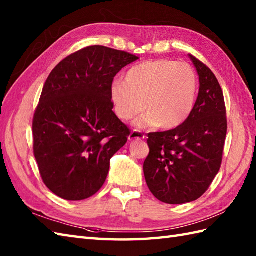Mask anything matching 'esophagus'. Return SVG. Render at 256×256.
<instances>
[{"label": "esophagus", "instance_id": "obj_1", "mask_svg": "<svg viewBox=\"0 0 256 256\" xmlns=\"http://www.w3.org/2000/svg\"><path fill=\"white\" fill-rule=\"evenodd\" d=\"M146 136L145 134H143L140 131H136V130H134V131L130 134L128 136V140H144Z\"/></svg>", "mask_w": 256, "mask_h": 256}]
</instances>
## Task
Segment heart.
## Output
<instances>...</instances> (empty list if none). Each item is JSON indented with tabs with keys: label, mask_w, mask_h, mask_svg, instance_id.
I'll list each match as a JSON object with an SVG mask.
<instances>
[{
	"label": "heart",
	"mask_w": 256,
	"mask_h": 256,
	"mask_svg": "<svg viewBox=\"0 0 256 256\" xmlns=\"http://www.w3.org/2000/svg\"><path fill=\"white\" fill-rule=\"evenodd\" d=\"M198 80L194 68L170 59L145 62L128 69L122 82L111 86V102L116 116L130 121L142 111L140 128L155 125L172 130L190 116L197 98Z\"/></svg>",
	"instance_id": "heart-1"
}]
</instances>
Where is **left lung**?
Returning <instances> with one entry per match:
<instances>
[{"label": "left lung", "mask_w": 256, "mask_h": 256, "mask_svg": "<svg viewBox=\"0 0 256 256\" xmlns=\"http://www.w3.org/2000/svg\"><path fill=\"white\" fill-rule=\"evenodd\" d=\"M199 74V94L178 128L150 133L144 162L146 184L162 202L182 204L202 196L219 172L228 130L221 86L210 68L189 55Z\"/></svg>", "instance_id": "obj_1"}]
</instances>
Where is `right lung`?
I'll use <instances>...</instances> for the list:
<instances>
[{
	"label": "right lung",
	"instance_id": "obj_1",
	"mask_svg": "<svg viewBox=\"0 0 256 256\" xmlns=\"http://www.w3.org/2000/svg\"><path fill=\"white\" fill-rule=\"evenodd\" d=\"M138 57L104 46L69 55L48 76L32 118V150L42 182L64 200H84L104 184L130 128L112 111L116 74Z\"/></svg>",
	"mask_w": 256,
	"mask_h": 256
}]
</instances>
